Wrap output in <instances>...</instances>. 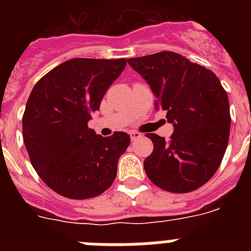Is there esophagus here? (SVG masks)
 I'll return each mask as SVG.
<instances>
[{"instance_id": "esophagus-1", "label": "esophagus", "mask_w": 251, "mask_h": 251, "mask_svg": "<svg viewBox=\"0 0 251 251\" xmlns=\"http://www.w3.org/2000/svg\"><path fill=\"white\" fill-rule=\"evenodd\" d=\"M129 136L132 141H136V139H138L142 134L139 132H134V130H132V132H129Z\"/></svg>"}]
</instances>
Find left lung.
<instances>
[{
	"instance_id": "1",
	"label": "left lung",
	"mask_w": 251,
	"mask_h": 251,
	"mask_svg": "<svg viewBox=\"0 0 251 251\" xmlns=\"http://www.w3.org/2000/svg\"><path fill=\"white\" fill-rule=\"evenodd\" d=\"M127 61L174 126L170 141L147 134L153 152L143 163L146 175L165 191H195L214 176L227 147L231 118L225 89L211 70L172 51Z\"/></svg>"
}]
</instances>
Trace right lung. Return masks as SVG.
<instances>
[{
    "label": "right lung",
    "instance_id": "right-lung-1",
    "mask_svg": "<svg viewBox=\"0 0 251 251\" xmlns=\"http://www.w3.org/2000/svg\"><path fill=\"white\" fill-rule=\"evenodd\" d=\"M126 64V59H70L31 90L22 136L31 165L56 194L85 200L114 182L129 134L101 137L88 128V122Z\"/></svg>",
    "mask_w": 251,
    "mask_h": 251
}]
</instances>
